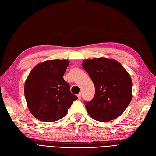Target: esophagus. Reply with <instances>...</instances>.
<instances>
[{"label":"esophagus","instance_id":"34e87169","mask_svg":"<svg viewBox=\"0 0 156 156\" xmlns=\"http://www.w3.org/2000/svg\"><path fill=\"white\" fill-rule=\"evenodd\" d=\"M77 97H78V98L79 99V100H80V99L81 98V93L78 94H77Z\"/></svg>","mask_w":156,"mask_h":156}]
</instances>
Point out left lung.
<instances>
[{
  "instance_id": "1",
  "label": "left lung",
  "mask_w": 156,
  "mask_h": 156,
  "mask_svg": "<svg viewBox=\"0 0 156 156\" xmlns=\"http://www.w3.org/2000/svg\"><path fill=\"white\" fill-rule=\"evenodd\" d=\"M82 65L95 87L94 98L84 101L89 115L102 122L120 116L132 98L129 73L117 61L106 58L86 60Z\"/></svg>"
}]
</instances>
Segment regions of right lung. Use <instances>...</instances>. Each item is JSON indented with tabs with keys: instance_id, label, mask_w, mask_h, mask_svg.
Listing matches in <instances>:
<instances>
[{
	"instance_id": "1",
	"label": "right lung",
	"mask_w": 156,
	"mask_h": 156,
	"mask_svg": "<svg viewBox=\"0 0 156 156\" xmlns=\"http://www.w3.org/2000/svg\"><path fill=\"white\" fill-rule=\"evenodd\" d=\"M69 64L66 60H47L32 69L25 84L29 111L42 122H55L66 115L77 96L70 92L63 79Z\"/></svg>"
}]
</instances>
